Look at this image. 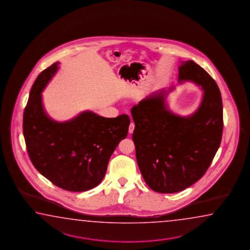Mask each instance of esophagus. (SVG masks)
Listing matches in <instances>:
<instances>
[{"label":"esophagus","mask_w":250,"mask_h":250,"mask_svg":"<svg viewBox=\"0 0 250 250\" xmlns=\"http://www.w3.org/2000/svg\"><path fill=\"white\" fill-rule=\"evenodd\" d=\"M134 128H135V124H134V123H130L129 127H128V133L132 134L133 131H134Z\"/></svg>","instance_id":"1"}]
</instances>
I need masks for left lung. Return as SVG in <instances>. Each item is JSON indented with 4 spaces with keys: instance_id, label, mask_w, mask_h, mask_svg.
Segmentation results:
<instances>
[{
    "instance_id": "8db88e82",
    "label": "left lung",
    "mask_w": 250,
    "mask_h": 250,
    "mask_svg": "<svg viewBox=\"0 0 250 250\" xmlns=\"http://www.w3.org/2000/svg\"><path fill=\"white\" fill-rule=\"evenodd\" d=\"M178 71L179 83L193 82L203 90L194 113L186 117L172 113L165 104V89L131 109L137 164L147 186L161 193L183 191L201 179L223 134V102L217 84L192 60L181 62Z\"/></svg>"
}]
</instances>
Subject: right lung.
<instances>
[{"mask_svg":"<svg viewBox=\"0 0 250 250\" xmlns=\"http://www.w3.org/2000/svg\"><path fill=\"white\" fill-rule=\"evenodd\" d=\"M42 71L31 88L24 111L23 132L30 160L48 180L64 190L84 191L103 180L119 143L127 137V114L104 118L86 111L58 123L45 113L42 92L59 69Z\"/></svg>","mask_w":250,"mask_h":250,"instance_id":"obj_1","label":"right lung"}]
</instances>
